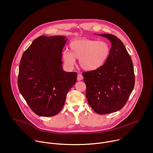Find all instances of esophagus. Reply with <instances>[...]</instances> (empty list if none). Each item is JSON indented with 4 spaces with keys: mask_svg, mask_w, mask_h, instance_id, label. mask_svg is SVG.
<instances>
[{
    "mask_svg": "<svg viewBox=\"0 0 153 153\" xmlns=\"http://www.w3.org/2000/svg\"><path fill=\"white\" fill-rule=\"evenodd\" d=\"M77 80H79V81H80V80H82V79H83V76H82V75L81 74H78V75H77Z\"/></svg>",
    "mask_w": 153,
    "mask_h": 153,
    "instance_id": "1",
    "label": "esophagus"
}]
</instances>
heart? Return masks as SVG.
Wrapping results in <instances>:
<instances>
[{
  "label": "heart",
  "instance_id": "obj_1",
  "mask_svg": "<svg viewBox=\"0 0 153 153\" xmlns=\"http://www.w3.org/2000/svg\"><path fill=\"white\" fill-rule=\"evenodd\" d=\"M70 51L62 53V59L66 66L73 68L76 59L80 66L85 71L98 70L106 63L110 55L111 47L105 40L82 38L73 40L69 45Z\"/></svg>",
  "mask_w": 153,
  "mask_h": 153
}]
</instances>
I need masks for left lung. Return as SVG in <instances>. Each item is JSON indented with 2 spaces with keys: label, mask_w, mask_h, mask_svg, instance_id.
Wrapping results in <instances>:
<instances>
[{
  "label": "left lung",
  "mask_w": 153,
  "mask_h": 153,
  "mask_svg": "<svg viewBox=\"0 0 153 153\" xmlns=\"http://www.w3.org/2000/svg\"><path fill=\"white\" fill-rule=\"evenodd\" d=\"M97 35L110 40V55L102 67L82 75L89 105L97 114H105L124 106L134 88L135 77L132 60L123 42L113 34Z\"/></svg>",
  "instance_id": "8db88e82"
}]
</instances>
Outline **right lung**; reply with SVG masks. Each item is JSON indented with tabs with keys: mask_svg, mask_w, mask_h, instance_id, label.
<instances>
[{
	"mask_svg": "<svg viewBox=\"0 0 153 153\" xmlns=\"http://www.w3.org/2000/svg\"><path fill=\"white\" fill-rule=\"evenodd\" d=\"M67 40L65 36H41L33 41L20 60L18 88L38 116L57 114L76 82V73L62 68V53Z\"/></svg>",
	"mask_w": 153,
	"mask_h": 153,
	"instance_id": "right-lung-1",
	"label": "right lung"
}]
</instances>
